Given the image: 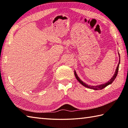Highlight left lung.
Here are the masks:
<instances>
[{
    "mask_svg": "<svg viewBox=\"0 0 128 128\" xmlns=\"http://www.w3.org/2000/svg\"><path fill=\"white\" fill-rule=\"evenodd\" d=\"M119 56H120V54H119ZM120 61V60H119V62H118V65L117 66V68H116L115 72V74L114 75V76H113L112 77L111 79L110 80V81L107 82H106V83H104V84L99 85V86H88V85H87L86 83H84L83 82H82V80L80 79V78L78 77V76L77 75L75 71H74V74H75V76L76 78V79L78 80V82H79L80 84H82L83 86L86 87V88H90V89H94V90H100V89H102L104 88L105 87H106L107 86H108L109 84H111L112 82L114 81V80L116 79V76H117V75H118V66H119Z\"/></svg>",
    "mask_w": 128,
    "mask_h": 128,
    "instance_id": "8db88e82",
    "label": "left lung"
}]
</instances>
